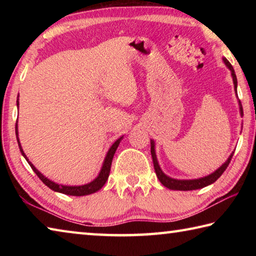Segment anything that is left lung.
<instances>
[{"label":"left lung","instance_id":"1","mask_svg":"<svg viewBox=\"0 0 256 256\" xmlns=\"http://www.w3.org/2000/svg\"><path fill=\"white\" fill-rule=\"evenodd\" d=\"M224 62L228 66L229 70L232 71L234 86H235V90L237 92V78H236V74H235V71H234V68H232V64L229 63V60L227 58H224ZM240 114L242 115V106L240 102ZM232 154H234V152L230 154V157L228 158L227 162H224L222 166L219 168V170H216L214 172H212V174L209 175V176L202 177V178H198V180H174V178H170V177L164 175L162 170H160L158 162H157V157H156V154H154V141L151 140V156H152L154 172H156V174H157V177L159 178L160 183H162L164 186H166L167 188H170V190H192L202 188H204V186H208V185H210L212 183H214V182L222 175V172L226 170V168L228 167V164H229V162H230V160L232 158Z\"/></svg>","mask_w":256,"mask_h":256}]
</instances>
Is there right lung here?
Masks as SVG:
<instances>
[{
    "mask_svg": "<svg viewBox=\"0 0 256 256\" xmlns=\"http://www.w3.org/2000/svg\"><path fill=\"white\" fill-rule=\"evenodd\" d=\"M18 105H19V102H18ZM16 140H18V144H19V149L21 151V154H22L24 157L27 160L28 164H30V167H32V170L36 172V175L40 177V180L44 183L46 186H48L50 190H55V192H60V193H63V194H66V196H88V194H92L97 192V190H100L104 184L106 183V180L108 178V176H110V166H112V157H114L115 154V151L118 149V146L120 144V141L122 140V138H118V141L114 142V144L110 146V149L108 150V152L106 154V158H105V162H104L102 164V168L100 172H99V175L97 176L96 180H94L92 182H90L89 184H86V185H81V186H66V185H58L54 183V182L50 180L48 178H46V177L42 174V172H38L36 170V167L34 166V164L29 162L28 158L26 157V154L24 152L22 148H21L20 146V142H19V138H18V124L16 123Z\"/></svg>",
    "mask_w": 256,
    "mask_h": 256,
    "instance_id": "add662e5",
    "label": "right lung"
}]
</instances>
